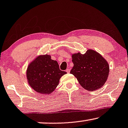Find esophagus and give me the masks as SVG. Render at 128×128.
Segmentation results:
<instances>
[{"label": "esophagus", "mask_w": 128, "mask_h": 128, "mask_svg": "<svg viewBox=\"0 0 128 128\" xmlns=\"http://www.w3.org/2000/svg\"><path fill=\"white\" fill-rule=\"evenodd\" d=\"M70 70L69 69V68H68V69L66 70V72H68H68H70Z\"/></svg>", "instance_id": "esophagus-1"}]
</instances>
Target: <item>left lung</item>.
Listing matches in <instances>:
<instances>
[{
    "label": "left lung",
    "mask_w": 128,
    "mask_h": 128,
    "mask_svg": "<svg viewBox=\"0 0 128 128\" xmlns=\"http://www.w3.org/2000/svg\"><path fill=\"white\" fill-rule=\"evenodd\" d=\"M74 66L70 73L76 78L80 84L88 91L101 88L106 81L109 66L102 56L93 50H87L84 54H72Z\"/></svg>",
    "instance_id": "1"
}]
</instances>
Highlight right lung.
<instances>
[{
	"label": "right lung",
	"mask_w": 128,
	"mask_h": 128,
	"mask_svg": "<svg viewBox=\"0 0 128 128\" xmlns=\"http://www.w3.org/2000/svg\"><path fill=\"white\" fill-rule=\"evenodd\" d=\"M67 72L60 69L58 62L50 55L39 56L31 62L26 72L31 88L40 94H50L56 89L60 79Z\"/></svg>",
	"instance_id": "add662e5"
}]
</instances>
